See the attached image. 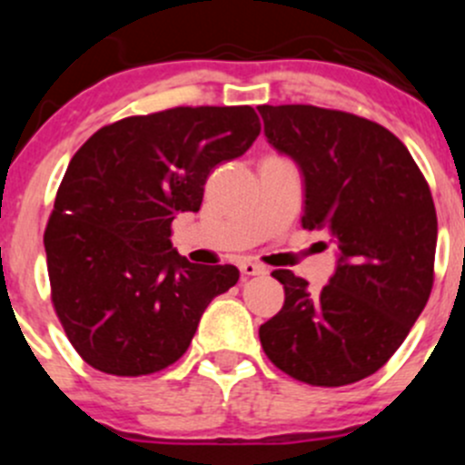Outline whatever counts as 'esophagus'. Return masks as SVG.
Here are the masks:
<instances>
[{
	"mask_svg": "<svg viewBox=\"0 0 465 465\" xmlns=\"http://www.w3.org/2000/svg\"><path fill=\"white\" fill-rule=\"evenodd\" d=\"M241 274L242 276H261V274H267V267L261 265V262H254V261H241Z\"/></svg>",
	"mask_w": 465,
	"mask_h": 465,
	"instance_id": "34e87169",
	"label": "esophagus"
}]
</instances>
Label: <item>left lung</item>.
Returning a JSON list of instances; mask_svg holds the SVG:
<instances>
[{
	"label": "left lung",
	"instance_id": "1",
	"mask_svg": "<svg viewBox=\"0 0 465 465\" xmlns=\"http://www.w3.org/2000/svg\"><path fill=\"white\" fill-rule=\"evenodd\" d=\"M265 137L299 163L303 229L340 250L331 283L311 292L274 270L285 303L259 328L270 362L312 387H344L389 362L434 285L436 209L405 143L376 121L315 105H259Z\"/></svg>",
	"mask_w": 465,
	"mask_h": 465
}]
</instances>
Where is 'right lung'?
I'll return each mask as SVG.
<instances>
[{"mask_svg":"<svg viewBox=\"0 0 465 465\" xmlns=\"http://www.w3.org/2000/svg\"><path fill=\"white\" fill-rule=\"evenodd\" d=\"M261 133L250 105H182L103 125L69 162L45 229L51 303L96 371L157 373L189 349L203 312L238 267L189 262L173 220L198 211L218 163Z\"/></svg>","mask_w":465,"mask_h":465,"instance_id":"1","label":"right lung"}]
</instances>
